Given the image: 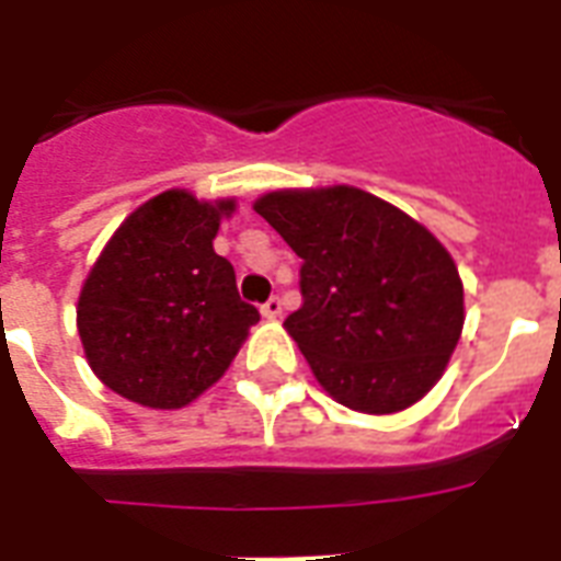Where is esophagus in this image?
I'll list each match as a JSON object with an SVG mask.
<instances>
[{
  "instance_id": "esophagus-1",
  "label": "esophagus",
  "mask_w": 561,
  "mask_h": 561,
  "mask_svg": "<svg viewBox=\"0 0 561 561\" xmlns=\"http://www.w3.org/2000/svg\"><path fill=\"white\" fill-rule=\"evenodd\" d=\"M262 314L271 317V320H276V317L282 314V299L279 297H271L267 302L262 306Z\"/></svg>"
}]
</instances>
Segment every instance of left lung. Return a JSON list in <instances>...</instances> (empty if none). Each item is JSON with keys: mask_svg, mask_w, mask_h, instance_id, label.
I'll return each mask as SVG.
<instances>
[{"mask_svg": "<svg viewBox=\"0 0 561 561\" xmlns=\"http://www.w3.org/2000/svg\"><path fill=\"white\" fill-rule=\"evenodd\" d=\"M255 211L302 259V306L285 329L329 396L360 413L422 399L462 332V282L448 250L352 186L271 192Z\"/></svg>", "mask_w": 561, "mask_h": 561, "instance_id": "1", "label": "left lung"}]
</instances>
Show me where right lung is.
<instances>
[{"label":"right lung","mask_w":561,"mask_h":561,"mask_svg":"<svg viewBox=\"0 0 561 561\" xmlns=\"http://www.w3.org/2000/svg\"><path fill=\"white\" fill-rule=\"evenodd\" d=\"M232 201L171 188L142 203L110 238L83 282L78 334L110 390L178 410L218 381L259 311L238 297L236 271L211 238Z\"/></svg>","instance_id":"1"}]
</instances>
